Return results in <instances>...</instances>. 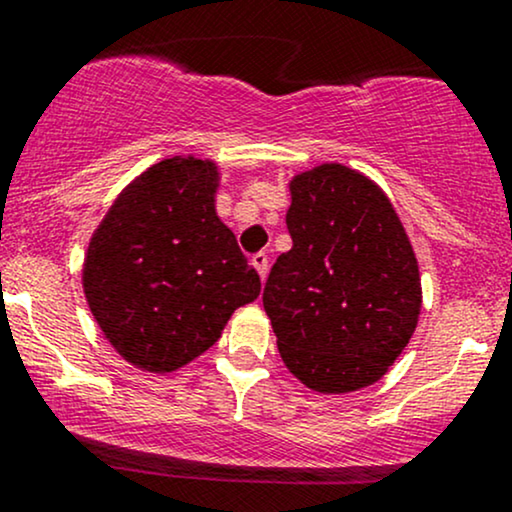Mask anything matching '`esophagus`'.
Segmentation results:
<instances>
[{
  "instance_id": "esophagus-1",
  "label": "esophagus",
  "mask_w": 512,
  "mask_h": 512,
  "mask_svg": "<svg viewBox=\"0 0 512 512\" xmlns=\"http://www.w3.org/2000/svg\"><path fill=\"white\" fill-rule=\"evenodd\" d=\"M250 262H252V267L257 269V274H260V279H264V276H267V269H269V257H267V252H255Z\"/></svg>"
}]
</instances>
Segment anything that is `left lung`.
I'll return each mask as SVG.
<instances>
[{
  "instance_id": "1",
  "label": "left lung",
  "mask_w": 512,
  "mask_h": 512,
  "mask_svg": "<svg viewBox=\"0 0 512 512\" xmlns=\"http://www.w3.org/2000/svg\"><path fill=\"white\" fill-rule=\"evenodd\" d=\"M293 248L274 262L262 303L286 368L317 392H354L409 344L421 279L402 221L366 175L325 163L291 180Z\"/></svg>"
}]
</instances>
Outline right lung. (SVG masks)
I'll return each instance as SVG.
<instances>
[{
    "label": "right lung",
    "mask_w": 512,
    "mask_h": 512,
    "mask_svg": "<svg viewBox=\"0 0 512 512\" xmlns=\"http://www.w3.org/2000/svg\"><path fill=\"white\" fill-rule=\"evenodd\" d=\"M216 185L211 161L166 158L115 199L88 243V308L117 354L151 373L204 354L260 296V274L216 216Z\"/></svg>",
    "instance_id": "obj_1"
}]
</instances>
